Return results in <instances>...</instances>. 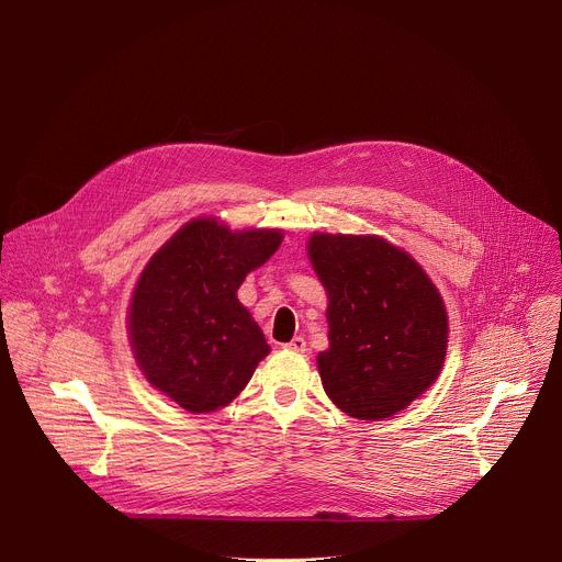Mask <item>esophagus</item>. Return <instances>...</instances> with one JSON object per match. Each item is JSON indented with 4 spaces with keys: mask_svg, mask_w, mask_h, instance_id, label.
I'll return each mask as SVG.
<instances>
[{
    "mask_svg": "<svg viewBox=\"0 0 562 562\" xmlns=\"http://www.w3.org/2000/svg\"><path fill=\"white\" fill-rule=\"evenodd\" d=\"M284 349L295 351V353H304V351H306V340L297 336V338H293L291 342H286V345H284Z\"/></svg>",
    "mask_w": 562,
    "mask_h": 562,
    "instance_id": "esophagus-1",
    "label": "esophagus"
}]
</instances>
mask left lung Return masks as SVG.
Returning <instances> with one entry per match:
<instances>
[{
	"label": "left lung",
	"instance_id": "8db88e82",
	"mask_svg": "<svg viewBox=\"0 0 562 562\" xmlns=\"http://www.w3.org/2000/svg\"><path fill=\"white\" fill-rule=\"evenodd\" d=\"M308 258L329 295V349L317 356L327 395L360 420L403 412L445 362L440 293L382 237L315 233Z\"/></svg>",
	"mask_w": 562,
	"mask_h": 562
}]
</instances>
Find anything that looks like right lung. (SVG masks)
Returning a JSON list of instances; mask_svg holds the SVG:
<instances>
[{
	"label": "right lung",
	"mask_w": 562,
	"mask_h": 562,
	"mask_svg": "<svg viewBox=\"0 0 562 562\" xmlns=\"http://www.w3.org/2000/svg\"><path fill=\"white\" fill-rule=\"evenodd\" d=\"M280 243V231L233 233L193 220L139 276L128 313L133 353L146 380L182 409L228 405L271 351L237 289Z\"/></svg>",
	"instance_id": "right-lung-1"
}]
</instances>
